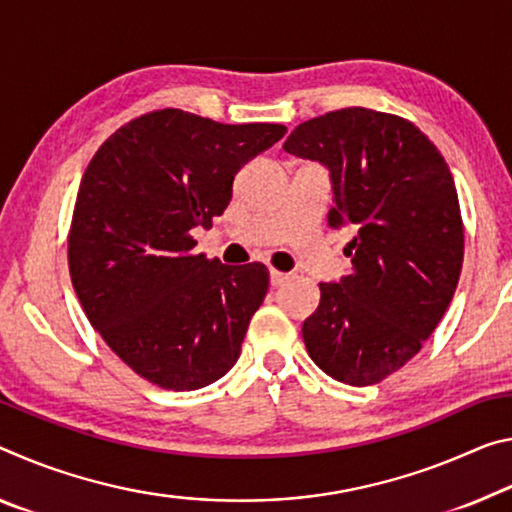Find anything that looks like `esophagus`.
<instances>
[{
  "instance_id": "34e87169",
  "label": "esophagus",
  "mask_w": 512,
  "mask_h": 512,
  "mask_svg": "<svg viewBox=\"0 0 512 512\" xmlns=\"http://www.w3.org/2000/svg\"><path fill=\"white\" fill-rule=\"evenodd\" d=\"M289 280V273H282V271H271V285L273 287H280V285H285V282Z\"/></svg>"
}]
</instances>
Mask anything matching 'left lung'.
I'll list each match as a JSON object with an SVG mask.
<instances>
[{
	"label": "left lung",
	"mask_w": 512,
	"mask_h": 512,
	"mask_svg": "<svg viewBox=\"0 0 512 512\" xmlns=\"http://www.w3.org/2000/svg\"><path fill=\"white\" fill-rule=\"evenodd\" d=\"M285 150L330 170V227L355 232L353 271L321 282L307 353L339 383L385 380L421 351L456 294L465 227L440 150L410 120L348 107L300 123Z\"/></svg>",
	"instance_id": "1"
}]
</instances>
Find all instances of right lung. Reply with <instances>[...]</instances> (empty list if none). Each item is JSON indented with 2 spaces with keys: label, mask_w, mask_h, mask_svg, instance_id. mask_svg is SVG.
Instances as JSON below:
<instances>
[{
  "label": "right lung",
  "mask_w": 512,
  "mask_h": 512,
  "mask_svg": "<svg viewBox=\"0 0 512 512\" xmlns=\"http://www.w3.org/2000/svg\"><path fill=\"white\" fill-rule=\"evenodd\" d=\"M285 132L159 109L93 154L68 232L70 280L91 326L148 383L191 392L239 360L269 269L193 253L191 232L212 227L239 168Z\"/></svg>",
  "instance_id": "right-lung-1"
}]
</instances>
